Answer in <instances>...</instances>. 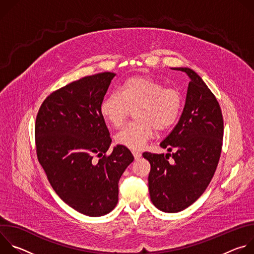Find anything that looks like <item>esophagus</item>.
<instances>
[{"mask_svg":"<svg viewBox=\"0 0 254 254\" xmlns=\"http://www.w3.org/2000/svg\"><path fill=\"white\" fill-rule=\"evenodd\" d=\"M132 155H133L135 160H137V159H139L141 157V154L139 152H137V151H132Z\"/></svg>","mask_w":254,"mask_h":254,"instance_id":"34e87169","label":"esophagus"}]
</instances>
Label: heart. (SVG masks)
<instances>
[{
	"label": "heart",
	"mask_w": 254,
	"mask_h": 254,
	"mask_svg": "<svg viewBox=\"0 0 254 254\" xmlns=\"http://www.w3.org/2000/svg\"><path fill=\"white\" fill-rule=\"evenodd\" d=\"M183 106L181 92L147 76L125 80L118 92L107 95L100 103L102 118L118 128L133 111L134 122L127 125L116 135L119 144L131 150L142 148L153 137L155 129L163 131L178 120Z\"/></svg>",
	"instance_id": "1"
}]
</instances>
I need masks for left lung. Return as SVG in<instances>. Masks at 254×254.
Listing matches in <instances>:
<instances>
[{"label":"left lung","mask_w":254,"mask_h":254,"mask_svg":"<svg viewBox=\"0 0 254 254\" xmlns=\"http://www.w3.org/2000/svg\"><path fill=\"white\" fill-rule=\"evenodd\" d=\"M172 69L186 72L190 78L182 116L160 143L175 152L142 154L151 164V200L168 213L186 209L204 193L220 159L224 129L220 105L202 78L187 67ZM170 156L173 163L168 162Z\"/></svg>","instance_id":"obj_1"}]
</instances>
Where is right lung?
Here are the masks:
<instances>
[{"mask_svg":"<svg viewBox=\"0 0 254 254\" xmlns=\"http://www.w3.org/2000/svg\"><path fill=\"white\" fill-rule=\"evenodd\" d=\"M115 76L102 72L59 88L36 118V152L49 183L67 205L90 217L117 206L119 181L133 161L122 144L106 155L112 138L99 107Z\"/></svg>","mask_w":254,"mask_h":254,"instance_id":"right-lung-1","label":"right lung"}]
</instances>
